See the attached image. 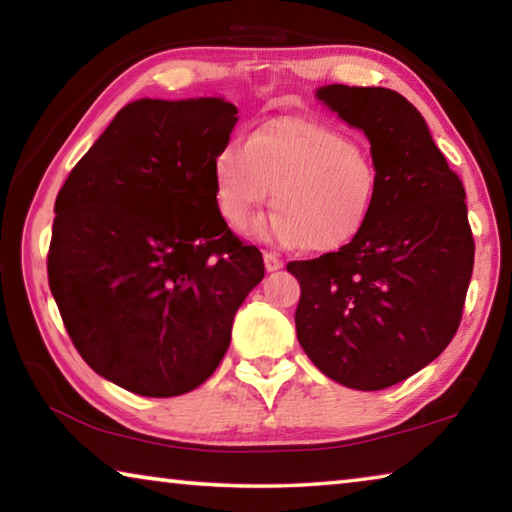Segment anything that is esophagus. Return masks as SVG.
<instances>
[{"label": "esophagus", "mask_w": 512, "mask_h": 512, "mask_svg": "<svg viewBox=\"0 0 512 512\" xmlns=\"http://www.w3.org/2000/svg\"><path fill=\"white\" fill-rule=\"evenodd\" d=\"M264 266H266V271H277V268H282L284 264H282V259L277 257L275 253H271V250H266V253H264Z\"/></svg>", "instance_id": "esophagus-1"}]
</instances>
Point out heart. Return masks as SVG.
Returning <instances> with one entry per match:
<instances>
[{"instance_id":"heart-1","label":"heart","mask_w":512,"mask_h":512,"mask_svg":"<svg viewBox=\"0 0 512 512\" xmlns=\"http://www.w3.org/2000/svg\"><path fill=\"white\" fill-rule=\"evenodd\" d=\"M212 176L216 207L232 228L253 223L273 192L275 214L257 232L311 253H329L357 237L379 187L375 155L366 144L305 117L271 119L246 144H223Z\"/></svg>"}]
</instances>
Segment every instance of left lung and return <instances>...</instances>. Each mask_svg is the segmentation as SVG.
<instances>
[{
  "instance_id": "1",
  "label": "left lung",
  "mask_w": 512,
  "mask_h": 512,
  "mask_svg": "<svg viewBox=\"0 0 512 512\" xmlns=\"http://www.w3.org/2000/svg\"><path fill=\"white\" fill-rule=\"evenodd\" d=\"M316 97L366 133L379 187L350 244L287 264L300 282L296 334L329 379L381 391L436 359L461 325L474 266L465 189L402 94L336 83Z\"/></svg>"
}]
</instances>
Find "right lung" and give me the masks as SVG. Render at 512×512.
<instances>
[{
	"mask_svg": "<svg viewBox=\"0 0 512 512\" xmlns=\"http://www.w3.org/2000/svg\"><path fill=\"white\" fill-rule=\"evenodd\" d=\"M237 124L214 97L117 112L56 196L49 289L83 361L126 391L173 397L219 366L264 259L214 201Z\"/></svg>",
	"mask_w": 512,
	"mask_h": 512,
	"instance_id": "add662e5",
	"label": "right lung"
}]
</instances>
